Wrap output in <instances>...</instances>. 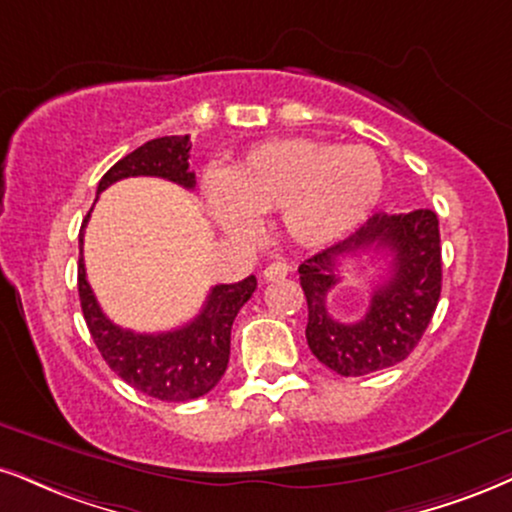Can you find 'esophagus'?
<instances>
[{
  "label": "esophagus",
  "instance_id": "esophagus-1",
  "mask_svg": "<svg viewBox=\"0 0 512 512\" xmlns=\"http://www.w3.org/2000/svg\"><path fill=\"white\" fill-rule=\"evenodd\" d=\"M289 275V266L285 261H275L270 263V266H266V270H263V280H282V277Z\"/></svg>",
  "mask_w": 512,
  "mask_h": 512
}]
</instances>
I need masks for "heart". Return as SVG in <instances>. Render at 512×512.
<instances>
[{
	"label": "heart",
	"mask_w": 512,
	"mask_h": 512,
	"mask_svg": "<svg viewBox=\"0 0 512 512\" xmlns=\"http://www.w3.org/2000/svg\"><path fill=\"white\" fill-rule=\"evenodd\" d=\"M382 185V163L372 149L294 137L256 144L223 175H206L201 199L225 235H251L256 213L277 211L287 239L323 246L368 218Z\"/></svg>",
	"instance_id": "heart-1"
}]
</instances>
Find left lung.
<instances>
[{
	"instance_id": "8db88e82",
	"label": "left lung",
	"mask_w": 512,
	"mask_h": 512,
	"mask_svg": "<svg viewBox=\"0 0 512 512\" xmlns=\"http://www.w3.org/2000/svg\"><path fill=\"white\" fill-rule=\"evenodd\" d=\"M385 251L390 277L373 290L369 313L358 324H339L326 313V294L338 281L339 257ZM308 301L306 339L313 356L344 377H361L401 363L430 325L441 294L439 220L430 208L375 213L346 237L299 266Z\"/></svg>"
}]
</instances>
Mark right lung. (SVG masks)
<instances>
[{
    "instance_id": "right-lung-1",
    "label": "right lung",
    "mask_w": 512,
    "mask_h": 512,
    "mask_svg": "<svg viewBox=\"0 0 512 512\" xmlns=\"http://www.w3.org/2000/svg\"><path fill=\"white\" fill-rule=\"evenodd\" d=\"M189 135H170L151 140L121 161L113 163L99 180L97 194L123 178L154 175L192 189L189 170ZM92 213V208H90ZM87 213L85 223L90 220ZM85 227V225H82ZM256 292V277L249 275L235 285H216L208 292L201 313L187 325L170 332L137 334L113 325L106 318L82 263V230L78 261V294L87 330L109 368L142 394L159 401H192L211 391L225 375L230 361V330L239 308Z\"/></svg>"
}]
</instances>
